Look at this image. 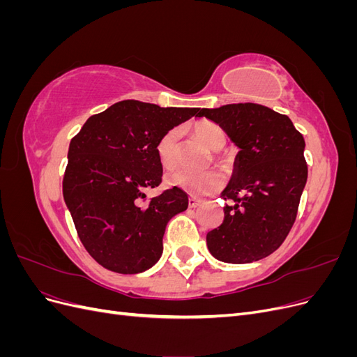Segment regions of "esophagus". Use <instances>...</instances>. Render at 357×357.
Listing matches in <instances>:
<instances>
[{"label": "esophagus", "mask_w": 357, "mask_h": 357, "mask_svg": "<svg viewBox=\"0 0 357 357\" xmlns=\"http://www.w3.org/2000/svg\"><path fill=\"white\" fill-rule=\"evenodd\" d=\"M202 202V199H199V198H197V197H190L189 198V207L190 208H195V207H198V205Z\"/></svg>", "instance_id": "obj_1"}]
</instances>
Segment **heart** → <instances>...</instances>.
<instances>
[{"label":"heart","instance_id":"obj_1","mask_svg":"<svg viewBox=\"0 0 357 357\" xmlns=\"http://www.w3.org/2000/svg\"><path fill=\"white\" fill-rule=\"evenodd\" d=\"M192 132L201 143H204L211 150H222L226 144V132L218 123L210 121H201L192 126ZM156 156L164 168H172L178 164L180 150H178V131L169 129L159 138L156 143ZM215 162L219 165H225V160L220 156H215ZM165 183L171 188H178L193 195H205L211 193L222 185V176L218 171L202 172L195 174L186 169H172L167 172Z\"/></svg>","mask_w":357,"mask_h":357}]
</instances>
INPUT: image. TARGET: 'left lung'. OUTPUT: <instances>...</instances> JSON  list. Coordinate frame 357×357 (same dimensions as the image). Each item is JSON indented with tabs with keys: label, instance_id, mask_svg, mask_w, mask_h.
<instances>
[{
	"label": "left lung",
	"instance_id": "8db88e82",
	"mask_svg": "<svg viewBox=\"0 0 357 357\" xmlns=\"http://www.w3.org/2000/svg\"><path fill=\"white\" fill-rule=\"evenodd\" d=\"M241 150L225 201L223 223L207 234L210 253L222 262L248 264L275 252L294 226L308 177L304 137L286 114L240 102L199 109Z\"/></svg>",
	"mask_w": 357,
	"mask_h": 357
}]
</instances>
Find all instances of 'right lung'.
Segmentation results:
<instances>
[{"label":"right lung","mask_w":357,"mask_h":357,"mask_svg":"<svg viewBox=\"0 0 357 357\" xmlns=\"http://www.w3.org/2000/svg\"><path fill=\"white\" fill-rule=\"evenodd\" d=\"M199 109H178L125 100L91 116L68 149L62 192L88 253L105 269L143 273L164 250L167 223L188 208V193L160 185L156 143Z\"/></svg>","instance_id":"add662e5"}]
</instances>
